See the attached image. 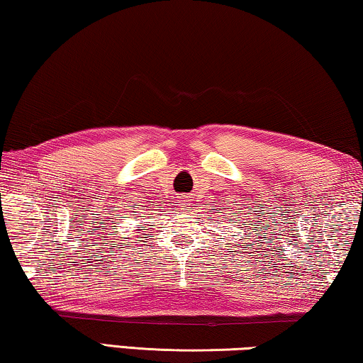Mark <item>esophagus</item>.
<instances>
[{"mask_svg":"<svg viewBox=\"0 0 363 363\" xmlns=\"http://www.w3.org/2000/svg\"><path fill=\"white\" fill-rule=\"evenodd\" d=\"M189 202H191V196L189 194H182L180 198H178V206H180L182 208H185Z\"/></svg>","mask_w":363,"mask_h":363,"instance_id":"esophagus-1","label":"esophagus"}]
</instances>
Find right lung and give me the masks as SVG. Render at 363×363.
Here are the masks:
<instances>
[{"label": "right lung", "mask_w": 363, "mask_h": 363, "mask_svg": "<svg viewBox=\"0 0 363 363\" xmlns=\"http://www.w3.org/2000/svg\"><path fill=\"white\" fill-rule=\"evenodd\" d=\"M132 215H133V217H135V213H132Z\"/></svg>", "instance_id": "right-lung-1"}]
</instances>
